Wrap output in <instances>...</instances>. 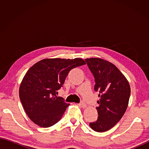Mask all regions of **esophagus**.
<instances>
[{
    "label": "esophagus",
    "mask_w": 149,
    "mask_h": 149,
    "mask_svg": "<svg viewBox=\"0 0 149 149\" xmlns=\"http://www.w3.org/2000/svg\"><path fill=\"white\" fill-rule=\"evenodd\" d=\"M77 105L81 107H83V108H85V107H86V104L84 102H81L80 104H78Z\"/></svg>",
    "instance_id": "34e87169"
}]
</instances>
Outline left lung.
Here are the masks:
<instances>
[{"mask_svg": "<svg viewBox=\"0 0 149 149\" xmlns=\"http://www.w3.org/2000/svg\"><path fill=\"white\" fill-rule=\"evenodd\" d=\"M93 74L94 90L99 93V106L96 107L98 118L90 123L95 131L109 130L122 118L127 108L131 88L127 79L116 66L99 58L85 59Z\"/></svg>", "mask_w": 149, "mask_h": 149, "instance_id": "left-lung-1", "label": "left lung"}]
</instances>
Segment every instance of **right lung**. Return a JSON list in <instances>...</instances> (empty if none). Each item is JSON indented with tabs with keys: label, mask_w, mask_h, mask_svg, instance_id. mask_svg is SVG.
Instances as JSON below:
<instances>
[{
	"label": "right lung",
	"mask_w": 149,
	"mask_h": 149,
	"mask_svg": "<svg viewBox=\"0 0 149 149\" xmlns=\"http://www.w3.org/2000/svg\"><path fill=\"white\" fill-rule=\"evenodd\" d=\"M86 64L80 58H47L28 70L22 79L19 96L24 109L31 121L42 127L56 124L69 104L57 97L72 69Z\"/></svg>",
	"instance_id": "right-lung-1"
}]
</instances>
